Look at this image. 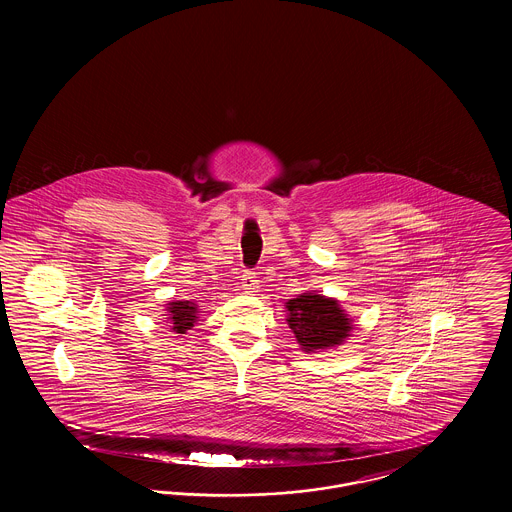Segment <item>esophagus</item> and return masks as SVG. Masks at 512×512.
<instances>
[{"label":"esophagus","mask_w":512,"mask_h":512,"mask_svg":"<svg viewBox=\"0 0 512 512\" xmlns=\"http://www.w3.org/2000/svg\"><path fill=\"white\" fill-rule=\"evenodd\" d=\"M242 286L244 290H257L259 288V276L253 270H245L242 274Z\"/></svg>","instance_id":"esophagus-1"}]
</instances>
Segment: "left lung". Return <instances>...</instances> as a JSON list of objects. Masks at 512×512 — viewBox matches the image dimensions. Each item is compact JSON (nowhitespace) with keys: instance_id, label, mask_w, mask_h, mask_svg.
<instances>
[{"instance_id":"left-lung-1","label":"left lung","mask_w":512,"mask_h":512,"mask_svg":"<svg viewBox=\"0 0 512 512\" xmlns=\"http://www.w3.org/2000/svg\"><path fill=\"white\" fill-rule=\"evenodd\" d=\"M288 324L305 351L340 345L349 336L351 324L338 301L324 295L303 293L288 301Z\"/></svg>"}]
</instances>
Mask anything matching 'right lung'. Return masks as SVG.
Masks as SVG:
<instances>
[{
    "instance_id": "obj_1",
    "label": "right lung",
    "mask_w": 512,
    "mask_h": 512,
    "mask_svg": "<svg viewBox=\"0 0 512 512\" xmlns=\"http://www.w3.org/2000/svg\"><path fill=\"white\" fill-rule=\"evenodd\" d=\"M169 313H171L169 320L172 322V330L178 334H184L194 326L197 307L192 301H174L169 307Z\"/></svg>"
}]
</instances>
